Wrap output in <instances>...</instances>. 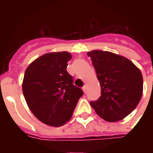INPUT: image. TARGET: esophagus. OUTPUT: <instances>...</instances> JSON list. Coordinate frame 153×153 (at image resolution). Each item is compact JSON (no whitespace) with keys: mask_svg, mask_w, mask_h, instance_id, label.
Here are the masks:
<instances>
[{"mask_svg":"<svg viewBox=\"0 0 153 153\" xmlns=\"http://www.w3.org/2000/svg\"><path fill=\"white\" fill-rule=\"evenodd\" d=\"M82 90H83L84 93L85 94L87 93V87H86V86H84L83 87H82Z\"/></svg>","mask_w":153,"mask_h":153,"instance_id":"34e87169","label":"esophagus"}]
</instances>
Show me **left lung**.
I'll list each match as a JSON object with an SVG mask.
<instances>
[{
  "instance_id": "8db88e82",
  "label": "left lung",
  "mask_w": 153,
  "mask_h": 153,
  "mask_svg": "<svg viewBox=\"0 0 153 153\" xmlns=\"http://www.w3.org/2000/svg\"><path fill=\"white\" fill-rule=\"evenodd\" d=\"M101 85V96L91 105L105 121L115 122L134 110L143 92L142 74L127 58L99 50L87 52Z\"/></svg>"
}]
</instances>
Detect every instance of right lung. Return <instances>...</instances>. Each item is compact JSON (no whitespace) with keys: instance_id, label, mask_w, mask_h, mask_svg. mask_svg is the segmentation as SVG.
Listing matches in <instances>:
<instances>
[{"instance_id":"add662e5","label":"right lung","mask_w":153,"mask_h":153,"mask_svg":"<svg viewBox=\"0 0 153 153\" xmlns=\"http://www.w3.org/2000/svg\"><path fill=\"white\" fill-rule=\"evenodd\" d=\"M71 59L67 51L48 53L25 71L22 84L25 100L36 118L48 126L67 123L83 94L82 89L73 85V77L66 70Z\"/></svg>"}]
</instances>
